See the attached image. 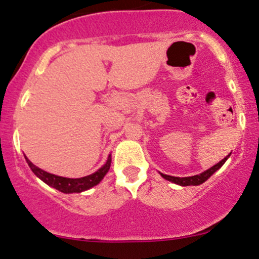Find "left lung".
Returning a JSON list of instances; mask_svg holds the SVG:
<instances>
[{
	"mask_svg": "<svg viewBox=\"0 0 259 259\" xmlns=\"http://www.w3.org/2000/svg\"><path fill=\"white\" fill-rule=\"evenodd\" d=\"M230 156V155H228ZM227 157H225V159L222 160V161H220L219 164H216L214 166H212L211 168H208V170H206L205 172L200 174V175H195V176H190V178H175V176H168V175H164V174H161V176L166 180H168V181L174 182V184H178V185H181V186H190V185H192V186H196V185H201L202 182H205L206 180H207L209 176L212 175L213 172H216L217 170H219L221 166L225 164L226 160L228 159Z\"/></svg>",
	"mask_w": 259,
	"mask_h": 259,
	"instance_id": "8db88e82",
	"label": "left lung"
}]
</instances>
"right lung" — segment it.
I'll use <instances>...</instances> for the list:
<instances>
[{"label":"right lung","instance_id":"add662e5","mask_svg":"<svg viewBox=\"0 0 259 259\" xmlns=\"http://www.w3.org/2000/svg\"><path fill=\"white\" fill-rule=\"evenodd\" d=\"M26 161L28 162V166L31 167V170L33 171L34 175L38 176L42 181H45L46 184L50 185L52 187H54V189H57L58 191L64 192V194H72V192L85 191V190L91 189V187H93L95 185L99 184V182L103 180V178L107 175L109 168H110L111 159L109 157L108 161L105 162V165L103 166V167H100L97 172L80 179H68V178H62V176L53 175V174L46 172V171H43L42 168L37 167V166L32 164L27 157H26Z\"/></svg>","mask_w":259,"mask_h":259}]
</instances>
